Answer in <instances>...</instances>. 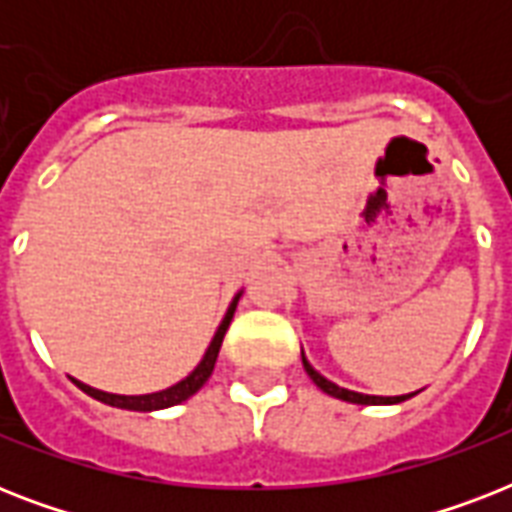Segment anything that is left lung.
<instances>
[{
    "label": "left lung",
    "mask_w": 512,
    "mask_h": 512,
    "mask_svg": "<svg viewBox=\"0 0 512 512\" xmlns=\"http://www.w3.org/2000/svg\"><path fill=\"white\" fill-rule=\"evenodd\" d=\"M303 366L305 372H308V377H311L316 385H319L327 396H335L340 398V401H350V404H401V401H406V398H412L414 393H406V396H366V393H356V390H348V388H340V385H335L332 380H327L324 374H319L316 369H313L311 364H308V358L303 356Z\"/></svg>",
    "instance_id": "left-lung-1"
}]
</instances>
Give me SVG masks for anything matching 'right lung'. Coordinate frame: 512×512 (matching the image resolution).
Listing matches in <instances>:
<instances>
[{
	"label": "right lung",
	"mask_w": 512,
	"mask_h": 512,
	"mask_svg": "<svg viewBox=\"0 0 512 512\" xmlns=\"http://www.w3.org/2000/svg\"><path fill=\"white\" fill-rule=\"evenodd\" d=\"M239 297H233V303L228 305V313H225V319L220 321V327H217L215 337L209 342L207 353L204 358L199 361V366L193 369L185 380H180L177 385L167 390H159V393H146V396H116V393H106V390H98V388H90V385H84V382L74 380L76 388H82L87 396L98 398L103 404L108 406H116V409H130V412H156V409H167V406H175V404H183L188 398L196 393V390L209 380V374L215 369V361H217V353H220V345H223V337L228 332V324L233 319V311H236V305H239Z\"/></svg>",
	"instance_id": "obj_1"
}]
</instances>
